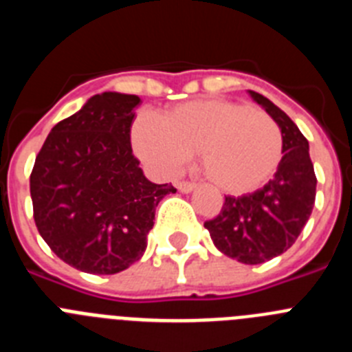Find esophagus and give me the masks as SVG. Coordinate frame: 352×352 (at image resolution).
I'll return each instance as SVG.
<instances>
[{"label":"esophagus","mask_w":352,"mask_h":352,"mask_svg":"<svg viewBox=\"0 0 352 352\" xmlns=\"http://www.w3.org/2000/svg\"><path fill=\"white\" fill-rule=\"evenodd\" d=\"M176 188H178L179 192H183V194H190V192H194L197 186L194 185V183H188V182H179L176 183Z\"/></svg>","instance_id":"34e87169"}]
</instances>
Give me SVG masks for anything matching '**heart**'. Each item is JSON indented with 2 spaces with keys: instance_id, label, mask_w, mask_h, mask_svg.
<instances>
[{
  "instance_id": "obj_1",
  "label": "heart",
  "mask_w": 352,
  "mask_h": 352,
  "mask_svg": "<svg viewBox=\"0 0 352 352\" xmlns=\"http://www.w3.org/2000/svg\"><path fill=\"white\" fill-rule=\"evenodd\" d=\"M133 151L162 174H174L197 151L199 173L223 194L241 195L272 178L282 158V135L259 109L229 100H194L160 118L133 121Z\"/></svg>"
}]
</instances>
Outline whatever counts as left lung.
Segmentation results:
<instances>
[{
	"instance_id": "8db88e82",
	"label": "left lung",
	"mask_w": 352,
	"mask_h": 352,
	"mask_svg": "<svg viewBox=\"0 0 352 352\" xmlns=\"http://www.w3.org/2000/svg\"><path fill=\"white\" fill-rule=\"evenodd\" d=\"M254 102L273 118L282 133V157L273 179L241 197L227 195L219 217L204 227L223 256L261 264L292 247L316 203V173L309 141L294 121L266 96L248 89Z\"/></svg>"
}]
</instances>
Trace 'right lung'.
<instances>
[{
  "label": "right lung",
  "mask_w": 352,
  "mask_h": 352,
  "mask_svg": "<svg viewBox=\"0 0 352 352\" xmlns=\"http://www.w3.org/2000/svg\"><path fill=\"white\" fill-rule=\"evenodd\" d=\"M138 95H93L52 126L31 170L30 192L40 236L56 256L93 275H114L139 261L155 208L170 183L144 176L130 146Z\"/></svg>",
  "instance_id": "add662e5"
}]
</instances>
